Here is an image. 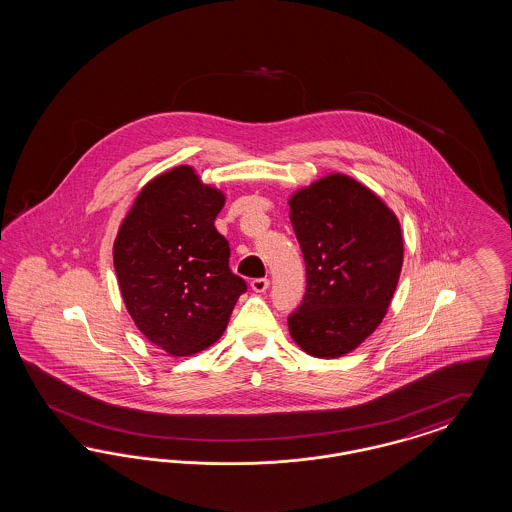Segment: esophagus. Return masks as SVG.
Here are the masks:
<instances>
[{"instance_id":"34e87169","label":"esophagus","mask_w":512,"mask_h":512,"mask_svg":"<svg viewBox=\"0 0 512 512\" xmlns=\"http://www.w3.org/2000/svg\"><path fill=\"white\" fill-rule=\"evenodd\" d=\"M268 285H270V282H268L266 278H257V280L251 282V289H253L255 293H265L266 289H268Z\"/></svg>"}]
</instances>
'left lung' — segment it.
<instances>
[{
  "label": "left lung",
  "instance_id": "obj_1",
  "mask_svg": "<svg viewBox=\"0 0 512 512\" xmlns=\"http://www.w3.org/2000/svg\"><path fill=\"white\" fill-rule=\"evenodd\" d=\"M306 263V293L287 323L314 357H342L388 314L403 268L397 215L369 187L329 174L289 198Z\"/></svg>",
  "mask_w": 512,
  "mask_h": 512
}]
</instances>
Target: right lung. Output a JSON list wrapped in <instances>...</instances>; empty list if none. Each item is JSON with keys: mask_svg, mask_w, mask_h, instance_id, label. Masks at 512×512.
<instances>
[{"mask_svg": "<svg viewBox=\"0 0 512 512\" xmlns=\"http://www.w3.org/2000/svg\"><path fill=\"white\" fill-rule=\"evenodd\" d=\"M223 206L225 194L191 166H176L141 189L113 244L130 318L174 357L212 346L246 293L230 272L229 242L213 225Z\"/></svg>", "mask_w": 512, "mask_h": 512, "instance_id": "1", "label": "right lung"}]
</instances>
